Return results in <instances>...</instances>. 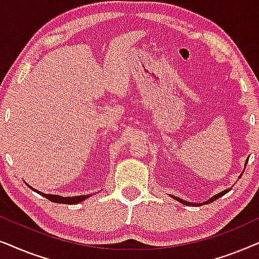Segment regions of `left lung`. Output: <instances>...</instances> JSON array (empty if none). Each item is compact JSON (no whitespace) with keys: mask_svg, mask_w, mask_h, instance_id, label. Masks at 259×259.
I'll list each match as a JSON object with an SVG mask.
<instances>
[{"mask_svg":"<svg viewBox=\"0 0 259 259\" xmlns=\"http://www.w3.org/2000/svg\"><path fill=\"white\" fill-rule=\"evenodd\" d=\"M246 163H247V160H246V162H245V167H246ZM239 178H242V175H240ZM231 191V188H227V189H225V191H223V192H220V193H218V194H215V195H213L211 199H208L207 201H204V202H199V204H195V202H189V201H186V200H184V199H180V198H178V196H174V195H170L171 198L173 199H175V200H178L179 202H181V204H184V205H193V206H196V205H199V206H201V205H206V204H211L212 201H214V200H217V199H219L220 196H223L224 194H226L227 192H230Z\"/></svg>","mask_w":259,"mask_h":259,"instance_id":"obj_1","label":"left lung"}]
</instances>
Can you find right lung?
I'll return each instance as SVG.
<instances>
[{
  "instance_id": "add662e5",
  "label": "right lung",
  "mask_w": 259,
  "mask_h": 259,
  "mask_svg": "<svg viewBox=\"0 0 259 259\" xmlns=\"http://www.w3.org/2000/svg\"><path fill=\"white\" fill-rule=\"evenodd\" d=\"M28 187L33 191H35L36 193H39L40 195L45 196V198L51 200L52 202H57V204H66V205H74V204H79V202L84 201L88 198H90L92 194H86V195H77V196H61V195H55V194H46V193H42L37 189H34L33 187H30L28 185Z\"/></svg>"
}]
</instances>
